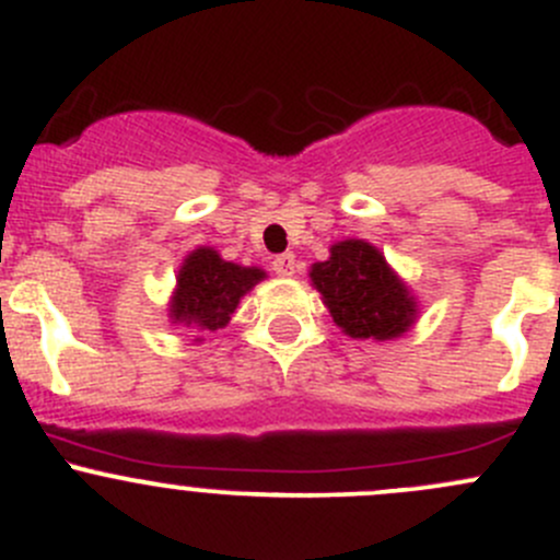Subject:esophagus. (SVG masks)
I'll use <instances>...</instances> for the list:
<instances>
[{"label": "esophagus", "mask_w": 560, "mask_h": 560, "mask_svg": "<svg viewBox=\"0 0 560 560\" xmlns=\"http://www.w3.org/2000/svg\"><path fill=\"white\" fill-rule=\"evenodd\" d=\"M295 254H279V257L273 259V270L279 276H292L295 273Z\"/></svg>", "instance_id": "esophagus-1"}]
</instances>
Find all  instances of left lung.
<instances>
[{
  "label": "left lung",
  "instance_id": "8db88e82",
  "mask_svg": "<svg viewBox=\"0 0 560 560\" xmlns=\"http://www.w3.org/2000/svg\"><path fill=\"white\" fill-rule=\"evenodd\" d=\"M332 322L349 338L393 341L420 316V303L409 284L389 268L385 254L363 238L330 246V257L308 270Z\"/></svg>",
  "mask_w": 560,
  "mask_h": 560
}]
</instances>
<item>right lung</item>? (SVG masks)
I'll list each match as a JSON object with an SVG mask.
<instances>
[{
	"mask_svg": "<svg viewBox=\"0 0 560 560\" xmlns=\"http://www.w3.org/2000/svg\"><path fill=\"white\" fill-rule=\"evenodd\" d=\"M262 279H268V273L257 265L246 268V265L228 262L213 246H197L178 265L167 316L173 325H184L197 332H217L228 327L241 298Z\"/></svg>",
	"mask_w": 560,
	"mask_h": 560,
	"instance_id": "obj_1",
	"label": "right lung"
}]
</instances>
